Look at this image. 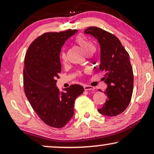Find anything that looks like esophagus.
I'll use <instances>...</instances> for the list:
<instances>
[{
  "instance_id": "34e87169",
  "label": "esophagus",
  "mask_w": 154,
  "mask_h": 154,
  "mask_svg": "<svg viewBox=\"0 0 154 154\" xmlns=\"http://www.w3.org/2000/svg\"><path fill=\"white\" fill-rule=\"evenodd\" d=\"M84 90L85 91H94L95 88L91 86H88V85H85L84 86Z\"/></svg>"
}]
</instances>
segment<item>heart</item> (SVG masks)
<instances>
[{
    "label": "heart",
    "mask_w": 154,
    "mask_h": 154,
    "mask_svg": "<svg viewBox=\"0 0 154 154\" xmlns=\"http://www.w3.org/2000/svg\"><path fill=\"white\" fill-rule=\"evenodd\" d=\"M75 41L77 43L78 45H79L85 51H92L94 49V46L89 41H88L87 39H86L84 35H78L75 38ZM61 58L63 62L66 60V56L64 53H63L61 54ZM79 72H77V75H79Z\"/></svg>",
    "instance_id": "1"
}]
</instances>
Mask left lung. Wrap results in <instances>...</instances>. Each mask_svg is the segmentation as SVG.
<instances>
[{"mask_svg":"<svg viewBox=\"0 0 154 154\" xmlns=\"http://www.w3.org/2000/svg\"><path fill=\"white\" fill-rule=\"evenodd\" d=\"M84 33L94 37L99 43L100 54L96 59L99 68H94L105 73L103 79L107 85L104 91L107 98L98 112L106 116H117L128 107L133 94L134 77L129 54L120 40L105 30L92 26Z\"/></svg>","mask_w":154,"mask_h":154,"instance_id":"obj_1","label":"left lung"}]
</instances>
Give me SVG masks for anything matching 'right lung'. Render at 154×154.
Listing matches in <instances>:
<instances>
[{
  "label": "right lung",
  "instance_id": "right-lung-1",
  "mask_svg": "<svg viewBox=\"0 0 154 154\" xmlns=\"http://www.w3.org/2000/svg\"><path fill=\"white\" fill-rule=\"evenodd\" d=\"M77 32L68 30L46 33L35 39L28 49L23 68V87L30 104L43 122L60 128L74 116V104L84 87L73 84L60 91L56 79L61 71L60 53L69 38Z\"/></svg>",
  "mask_w": 154,
  "mask_h": 154
}]
</instances>
